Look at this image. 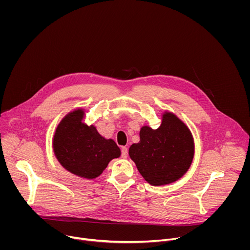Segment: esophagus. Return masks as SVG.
<instances>
[{"instance_id":"esophagus-1","label":"esophagus","mask_w":250,"mask_h":250,"mask_svg":"<svg viewBox=\"0 0 250 250\" xmlns=\"http://www.w3.org/2000/svg\"><path fill=\"white\" fill-rule=\"evenodd\" d=\"M128 154V150L126 147H122V157L123 158H126Z\"/></svg>"}]
</instances>
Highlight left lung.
<instances>
[{
	"label": "left lung",
	"mask_w": 250,
	"mask_h": 250,
	"mask_svg": "<svg viewBox=\"0 0 250 250\" xmlns=\"http://www.w3.org/2000/svg\"><path fill=\"white\" fill-rule=\"evenodd\" d=\"M139 137L137 144L130 146L128 153L147 183L168 185L187 173L195 154L194 137L187 125L175 114L165 111L156 129L142 125Z\"/></svg>",
	"instance_id": "obj_1"
}]
</instances>
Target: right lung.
Returning a JSON list of instances; mask_svg holds the SVG:
<instances>
[{"instance_id":"add662e5","label":"right lung","mask_w":250,"mask_h":250,"mask_svg":"<svg viewBox=\"0 0 250 250\" xmlns=\"http://www.w3.org/2000/svg\"><path fill=\"white\" fill-rule=\"evenodd\" d=\"M84 120L83 108L69 112L55 129L52 147L64 169L91 180L99 177L111 160L121 156V149L112 138H104Z\"/></svg>"}]
</instances>
